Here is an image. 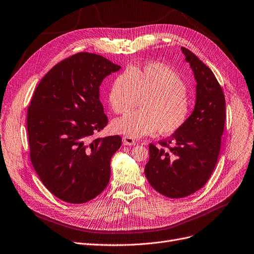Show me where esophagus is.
Instances as JSON below:
<instances>
[{
	"label": "esophagus",
	"mask_w": 254,
	"mask_h": 254,
	"mask_svg": "<svg viewBox=\"0 0 254 254\" xmlns=\"http://www.w3.org/2000/svg\"><path fill=\"white\" fill-rule=\"evenodd\" d=\"M123 142L125 145H127V146H131V145H136L137 144V141H135L131 137H128V136H125L123 138Z\"/></svg>",
	"instance_id": "obj_1"
}]
</instances>
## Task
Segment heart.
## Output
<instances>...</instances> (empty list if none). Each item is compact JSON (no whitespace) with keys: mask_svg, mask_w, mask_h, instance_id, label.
I'll return each instance as SVG.
<instances>
[{"mask_svg":"<svg viewBox=\"0 0 254 254\" xmlns=\"http://www.w3.org/2000/svg\"><path fill=\"white\" fill-rule=\"evenodd\" d=\"M180 74L159 62L120 73L109 92V104L115 113L133 108L139 98L142 111L128 112L112 121L117 134L142 137L154 133L171 134L180 129L191 113V101Z\"/></svg>","mask_w":254,"mask_h":254,"instance_id":"1","label":"heart"}]
</instances>
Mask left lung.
I'll use <instances>...</instances> for the list:
<instances>
[{"instance_id": "left-lung-1", "label": "left lung", "mask_w": 254, "mask_h": 254, "mask_svg": "<svg viewBox=\"0 0 254 254\" xmlns=\"http://www.w3.org/2000/svg\"><path fill=\"white\" fill-rule=\"evenodd\" d=\"M196 80V102L187 123L157 147L149 144L145 176L169 198L189 196L205 185L217 164L225 124V97L215 74L186 48L181 49Z\"/></svg>"}]
</instances>
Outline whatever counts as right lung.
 I'll return each mask as SVG.
<instances>
[{
    "mask_svg": "<svg viewBox=\"0 0 254 254\" xmlns=\"http://www.w3.org/2000/svg\"><path fill=\"white\" fill-rule=\"evenodd\" d=\"M119 69L101 55L78 53L55 65L33 94L27 115L31 162L47 189L65 202L89 201L110 181L121 138L92 135L108 124L100 86Z\"/></svg>",
    "mask_w": 254,
    "mask_h": 254,
    "instance_id": "right-lung-1",
    "label": "right lung"
}]
</instances>
